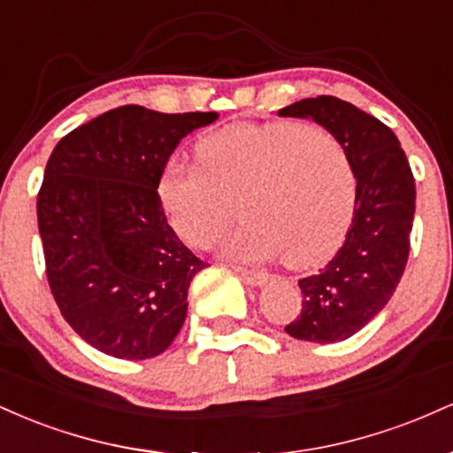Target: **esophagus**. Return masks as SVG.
<instances>
[{
  "label": "esophagus",
  "mask_w": 453,
  "mask_h": 453,
  "mask_svg": "<svg viewBox=\"0 0 453 453\" xmlns=\"http://www.w3.org/2000/svg\"><path fill=\"white\" fill-rule=\"evenodd\" d=\"M232 270L236 274H241L249 285H264L268 280V274L264 273V270H253V268H242V266H232Z\"/></svg>",
  "instance_id": "34e87169"
}]
</instances>
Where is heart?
Here are the masks:
<instances>
[{
	"instance_id": "b5f03b06",
	"label": "heart",
	"mask_w": 453,
	"mask_h": 453,
	"mask_svg": "<svg viewBox=\"0 0 453 453\" xmlns=\"http://www.w3.org/2000/svg\"><path fill=\"white\" fill-rule=\"evenodd\" d=\"M197 165L170 161L157 194L174 232L209 247L234 217L244 221L219 242L223 256L304 268L341 241L353 211L356 176L330 129L311 123H238L197 144Z\"/></svg>"
}]
</instances>
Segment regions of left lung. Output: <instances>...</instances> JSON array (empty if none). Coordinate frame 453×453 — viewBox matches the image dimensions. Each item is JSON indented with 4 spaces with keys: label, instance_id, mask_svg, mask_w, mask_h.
I'll return each instance as SVG.
<instances>
[{
    "label": "left lung",
    "instance_id": "left-lung-1",
    "mask_svg": "<svg viewBox=\"0 0 453 453\" xmlns=\"http://www.w3.org/2000/svg\"><path fill=\"white\" fill-rule=\"evenodd\" d=\"M279 117L313 119L341 140L356 176L345 242L319 273L298 280L303 309L285 332L309 342L345 341L392 298L409 259L415 179L396 134L339 97L294 102Z\"/></svg>",
    "mask_w": 453,
    "mask_h": 453
}]
</instances>
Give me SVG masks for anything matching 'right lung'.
<instances>
[{
    "label": "right lung",
    "instance_id": "obj_1",
    "mask_svg": "<svg viewBox=\"0 0 453 453\" xmlns=\"http://www.w3.org/2000/svg\"><path fill=\"white\" fill-rule=\"evenodd\" d=\"M217 112L119 106L57 142L38 194L46 279L82 341L121 360L159 356L206 268L165 221L157 183L180 138Z\"/></svg>",
    "mask_w": 453,
    "mask_h": 453
}]
</instances>
